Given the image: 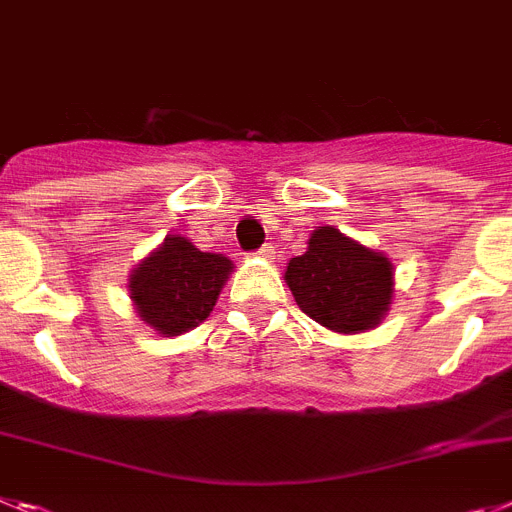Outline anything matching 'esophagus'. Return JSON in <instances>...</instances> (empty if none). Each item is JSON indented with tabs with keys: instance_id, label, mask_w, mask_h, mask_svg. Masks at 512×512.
<instances>
[{
	"instance_id": "1",
	"label": "esophagus",
	"mask_w": 512,
	"mask_h": 512,
	"mask_svg": "<svg viewBox=\"0 0 512 512\" xmlns=\"http://www.w3.org/2000/svg\"><path fill=\"white\" fill-rule=\"evenodd\" d=\"M257 257H262V260H273L275 250H273V247H270V244H262L260 250H257Z\"/></svg>"
}]
</instances>
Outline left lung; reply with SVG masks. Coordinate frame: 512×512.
Masks as SVG:
<instances>
[{
    "label": "left lung",
    "instance_id": "1",
    "mask_svg": "<svg viewBox=\"0 0 512 512\" xmlns=\"http://www.w3.org/2000/svg\"><path fill=\"white\" fill-rule=\"evenodd\" d=\"M286 283L299 309L314 322L355 335L376 327L389 311L394 265L335 226H319L311 231L304 255L288 262Z\"/></svg>",
    "mask_w": 512,
    "mask_h": 512
}]
</instances>
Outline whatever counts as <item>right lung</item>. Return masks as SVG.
I'll list each match as a JSON object with an SVG mask.
<instances>
[{
  "label": "right lung",
  "instance_id": "right-lung-1",
  "mask_svg": "<svg viewBox=\"0 0 512 512\" xmlns=\"http://www.w3.org/2000/svg\"><path fill=\"white\" fill-rule=\"evenodd\" d=\"M229 273V257L201 252L190 239L170 234L131 270L128 291L149 327L175 337L208 319Z\"/></svg>",
  "mask_w": 512,
  "mask_h": 512
}]
</instances>
